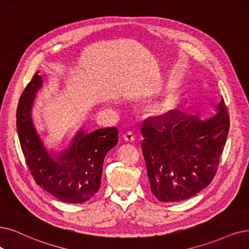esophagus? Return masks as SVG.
Masks as SVG:
<instances>
[{
	"label": "esophagus",
	"instance_id": "1",
	"mask_svg": "<svg viewBox=\"0 0 249 249\" xmlns=\"http://www.w3.org/2000/svg\"><path fill=\"white\" fill-rule=\"evenodd\" d=\"M123 138L125 142H133L135 140V135L132 132H126L123 135Z\"/></svg>",
	"mask_w": 249,
	"mask_h": 249
}]
</instances>
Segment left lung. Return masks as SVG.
I'll use <instances>...</instances> for the list:
<instances>
[{
    "mask_svg": "<svg viewBox=\"0 0 249 249\" xmlns=\"http://www.w3.org/2000/svg\"><path fill=\"white\" fill-rule=\"evenodd\" d=\"M205 119L172 110L142 125V150L151 192L159 201L188 199L214 178L230 127L224 99Z\"/></svg>",
    "mask_w": 249,
    "mask_h": 249,
    "instance_id": "obj_1",
    "label": "left lung"
}]
</instances>
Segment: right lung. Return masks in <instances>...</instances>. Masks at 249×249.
<instances>
[{"label":"right lung","instance_id":"add662e5","mask_svg":"<svg viewBox=\"0 0 249 249\" xmlns=\"http://www.w3.org/2000/svg\"><path fill=\"white\" fill-rule=\"evenodd\" d=\"M43 85L38 71L19 99L16 125L19 142L36 183L57 199L68 203L88 201L101 185L103 161L117 144L115 126L86 134L78 131L66 150L48 152L33 122L32 110L36 92Z\"/></svg>","mask_w":249,"mask_h":249}]
</instances>
